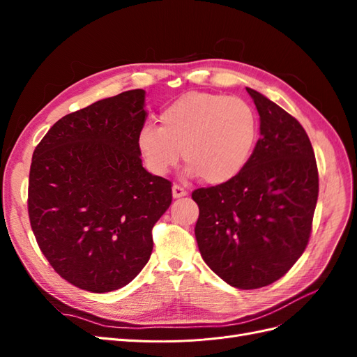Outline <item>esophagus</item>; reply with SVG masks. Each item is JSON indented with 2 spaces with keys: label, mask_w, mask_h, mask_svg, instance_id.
Wrapping results in <instances>:
<instances>
[{
  "label": "esophagus",
  "mask_w": 357,
  "mask_h": 357,
  "mask_svg": "<svg viewBox=\"0 0 357 357\" xmlns=\"http://www.w3.org/2000/svg\"><path fill=\"white\" fill-rule=\"evenodd\" d=\"M186 195H188V190L186 189H183L178 185L172 186V197H174V198H181V197H186Z\"/></svg>",
  "instance_id": "esophagus-1"
}]
</instances>
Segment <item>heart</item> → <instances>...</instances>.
Returning <instances> with one entry per match:
<instances>
[{"label": "heart", "mask_w": 357, "mask_h": 357, "mask_svg": "<svg viewBox=\"0 0 357 357\" xmlns=\"http://www.w3.org/2000/svg\"><path fill=\"white\" fill-rule=\"evenodd\" d=\"M160 126L146 125L138 149L156 174L177 165L183 153L189 174L220 185L247 165L257 138V116L238 96L189 92L159 114Z\"/></svg>", "instance_id": "1"}]
</instances>
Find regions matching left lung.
<instances>
[{"mask_svg": "<svg viewBox=\"0 0 357 357\" xmlns=\"http://www.w3.org/2000/svg\"><path fill=\"white\" fill-rule=\"evenodd\" d=\"M261 138L232 180L192 192L201 256L223 282L259 289L277 282L304 253L319 197L314 150L294 116L250 88Z\"/></svg>", "mask_w": 357, "mask_h": 357, "instance_id": "left-lung-1", "label": "left lung"}]
</instances>
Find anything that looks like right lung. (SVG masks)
Segmentation results:
<instances>
[{"mask_svg":"<svg viewBox=\"0 0 357 357\" xmlns=\"http://www.w3.org/2000/svg\"><path fill=\"white\" fill-rule=\"evenodd\" d=\"M143 89L63 116L34 150L28 214L37 244L68 283L93 294L138 275L152 229L172 201L171 181L143 168Z\"/></svg>","mask_w":357,"mask_h":357,"instance_id":"1","label":"right lung"}]
</instances>
